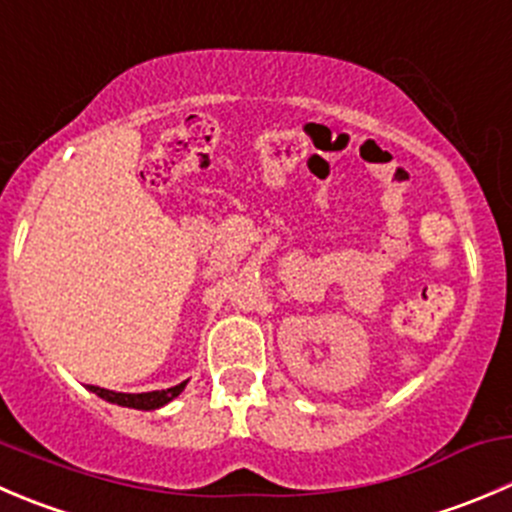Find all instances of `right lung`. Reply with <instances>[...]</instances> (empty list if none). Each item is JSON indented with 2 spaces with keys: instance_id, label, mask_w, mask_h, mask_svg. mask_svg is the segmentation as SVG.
<instances>
[{
  "instance_id": "right-lung-1",
  "label": "right lung",
  "mask_w": 512,
  "mask_h": 512,
  "mask_svg": "<svg viewBox=\"0 0 512 512\" xmlns=\"http://www.w3.org/2000/svg\"><path fill=\"white\" fill-rule=\"evenodd\" d=\"M185 388H187V380L180 382V385H175V388L152 390V393H114V390L97 388V385H87L89 393L99 395V398L107 400V403L122 405V408H135V410L165 408V405L172 403V400H175Z\"/></svg>"
}]
</instances>
